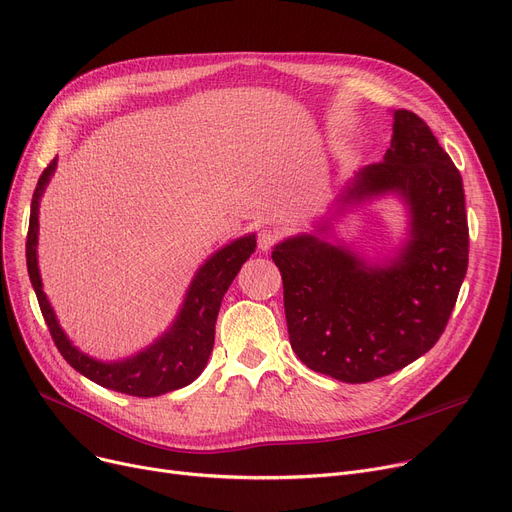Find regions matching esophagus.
Wrapping results in <instances>:
<instances>
[{"mask_svg":"<svg viewBox=\"0 0 512 512\" xmlns=\"http://www.w3.org/2000/svg\"><path fill=\"white\" fill-rule=\"evenodd\" d=\"M280 238V232L276 228H261L259 234H257V245H259V251L267 253L270 251L276 242Z\"/></svg>","mask_w":512,"mask_h":512,"instance_id":"obj_1","label":"esophagus"}]
</instances>
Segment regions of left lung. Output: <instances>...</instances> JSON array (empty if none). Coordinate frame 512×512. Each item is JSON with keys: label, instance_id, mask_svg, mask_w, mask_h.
<instances>
[{"label": "left lung", "instance_id": "left-lung-1", "mask_svg": "<svg viewBox=\"0 0 512 512\" xmlns=\"http://www.w3.org/2000/svg\"><path fill=\"white\" fill-rule=\"evenodd\" d=\"M396 195L407 207V238L392 257L367 261L328 222L290 236L272 259L284 282L290 346L313 371L365 384L407 367L442 336L469 263L463 178L429 126L394 110L380 164L361 168L338 203Z\"/></svg>", "mask_w": 512, "mask_h": 512}]
</instances>
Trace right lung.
<instances>
[{
	"mask_svg": "<svg viewBox=\"0 0 512 512\" xmlns=\"http://www.w3.org/2000/svg\"><path fill=\"white\" fill-rule=\"evenodd\" d=\"M56 166L58 159H53L43 170L35 188L29 236H26V267H29V278L35 288L41 313L58 351L78 373H83L91 382L130 396L151 398L195 382L213 351L215 319H218L224 294L240 272L242 263L251 257V253H255V234L232 240L230 245L215 251L199 267L191 286L186 290V297L176 319L172 321V326L153 344L143 348L137 355L120 361L93 359L83 351H78L62 330L56 313H53V307L47 301V294L43 292V282L39 274V203L53 172H56Z\"/></svg>",
	"mask_w": 512,
	"mask_h": 512,
	"instance_id": "1",
	"label": "right lung"
}]
</instances>
